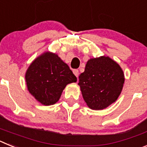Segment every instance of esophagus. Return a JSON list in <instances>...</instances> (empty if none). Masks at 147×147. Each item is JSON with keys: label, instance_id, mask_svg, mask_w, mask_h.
<instances>
[{"label": "esophagus", "instance_id": "obj_1", "mask_svg": "<svg viewBox=\"0 0 147 147\" xmlns=\"http://www.w3.org/2000/svg\"><path fill=\"white\" fill-rule=\"evenodd\" d=\"M73 73L74 74V75L76 76V77H78V76H79V74H80L79 71H78V70H76V69L74 70V71H73Z\"/></svg>", "mask_w": 147, "mask_h": 147}]
</instances>
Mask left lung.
<instances>
[{
    "label": "left lung",
    "mask_w": 147,
    "mask_h": 147,
    "mask_svg": "<svg viewBox=\"0 0 147 147\" xmlns=\"http://www.w3.org/2000/svg\"><path fill=\"white\" fill-rule=\"evenodd\" d=\"M82 94L92 110H103L115 102L121 94L124 75L117 62L109 57L92 58L79 76Z\"/></svg>",
    "instance_id": "8db88e82"
}]
</instances>
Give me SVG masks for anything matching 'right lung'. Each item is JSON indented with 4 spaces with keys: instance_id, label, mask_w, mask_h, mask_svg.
I'll list each match as a JSON object with an SVG mask.
<instances>
[{
    "instance_id": "right-lung-1",
    "label": "right lung",
    "mask_w": 147,
    "mask_h": 147,
    "mask_svg": "<svg viewBox=\"0 0 147 147\" xmlns=\"http://www.w3.org/2000/svg\"><path fill=\"white\" fill-rule=\"evenodd\" d=\"M25 78L29 93L43 105L57 102L66 85L77 80L57 54L49 51L32 62Z\"/></svg>"
}]
</instances>
